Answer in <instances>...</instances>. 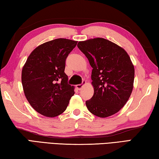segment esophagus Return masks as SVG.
<instances>
[{
    "label": "esophagus",
    "mask_w": 159,
    "mask_h": 159,
    "mask_svg": "<svg viewBox=\"0 0 159 159\" xmlns=\"http://www.w3.org/2000/svg\"><path fill=\"white\" fill-rule=\"evenodd\" d=\"M85 84H86V82H85V81H83L82 84H77V85H76L77 89H79V90H80V89H81L82 88L83 85Z\"/></svg>",
    "instance_id": "esophagus-1"
}]
</instances>
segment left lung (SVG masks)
I'll use <instances>...</instances> for the list:
<instances>
[{"mask_svg":"<svg viewBox=\"0 0 159 159\" xmlns=\"http://www.w3.org/2000/svg\"><path fill=\"white\" fill-rule=\"evenodd\" d=\"M77 47L93 68L94 92L86 101L88 110L100 118L118 113L133 89L134 68L129 55L120 46L103 38L79 41Z\"/></svg>","mask_w":159,"mask_h":159,"instance_id":"8db88e82","label":"left lung"}]
</instances>
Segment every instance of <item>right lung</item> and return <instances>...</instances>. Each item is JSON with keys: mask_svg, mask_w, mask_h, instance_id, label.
I'll list each match as a JSON object with an SVG mask.
<instances>
[{"mask_svg": "<svg viewBox=\"0 0 159 159\" xmlns=\"http://www.w3.org/2000/svg\"><path fill=\"white\" fill-rule=\"evenodd\" d=\"M77 41L56 39L34 50L22 70V84L32 107L44 116L53 118L66 111L74 95V86L67 84L66 61Z\"/></svg>", "mask_w": 159, "mask_h": 159, "instance_id": "obj_1", "label": "right lung"}]
</instances>
